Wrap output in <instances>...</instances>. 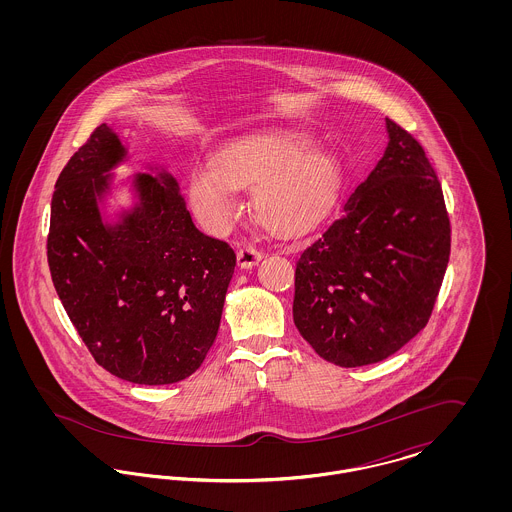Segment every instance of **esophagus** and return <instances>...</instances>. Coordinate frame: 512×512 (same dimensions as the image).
Here are the masks:
<instances>
[{
  "instance_id": "obj_1",
  "label": "esophagus",
  "mask_w": 512,
  "mask_h": 512,
  "mask_svg": "<svg viewBox=\"0 0 512 512\" xmlns=\"http://www.w3.org/2000/svg\"><path fill=\"white\" fill-rule=\"evenodd\" d=\"M236 257H238V265H240V267L251 268L255 267V265L261 261L263 253H261L257 247H253V245H242V247L238 249Z\"/></svg>"
}]
</instances>
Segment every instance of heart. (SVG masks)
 Masks as SVG:
<instances>
[{"label": "heart", "mask_w": 512, "mask_h": 512, "mask_svg": "<svg viewBox=\"0 0 512 512\" xmlns=\"http://www.w3.org/2000/svg\"><path fill=\"white\" fill-rule=\"evenodd\" d=\"M340 184V161L330 149L305 132L270 130L228 142L213 165H194L190 199L207 226L222 230L238 215L236 188L253 186L255 219L270 232L299 234L330 209Z\"/></svg>", "instance_id": "obj_1"}]
</instances>
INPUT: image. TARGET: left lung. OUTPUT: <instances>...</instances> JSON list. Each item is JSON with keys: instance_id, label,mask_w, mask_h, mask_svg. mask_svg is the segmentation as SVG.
<instances>
[{"instance_id": "left-lung-1", "label": "left lung", "mask_w": 512, "mask_h": 512, "mask_svg": "<svg viewBox=\"0 0 512 512\" xmlns=\"http://www.w3.org/2000/svg\"><path fill=\"white\" fill-rule=\"evenodd\" d=\"M386 128L384 157L295 265L293 322L345 368L388 359L428 324L451 253L432 163L405 128Z\"/></svg>"}]
</instances>
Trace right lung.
<instances>
[{
    "label": "right lung",
    "instance_id": "add662e5",
    "mask_svg": "<svg viewBox=\"0 0 512 512\" xmlns=\"http://www.w3.org/2000/svg\"><path fill=\"white\" fill-rule=\"evenodd\" d=\"M126 153L101 124L59 174L49 272L99 366L132 384H174L194 374L217 338L236 253L195 228L165 171L136 174V205L105 222L99 203Z\"/></svg>",
    "mask_w": 512,
    "mask_h": 512
}]
</instances>
